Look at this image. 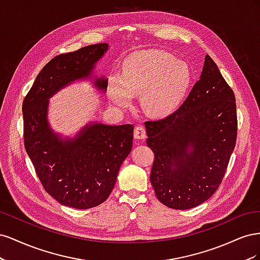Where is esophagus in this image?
<instances>
[{
	"label": "esophagus",
	"mask_w": 260,
	"mask_h": 260,
	"mask_svg": "<svg viewBox=\"0 0 260 260\" xmlns=\"http://www.w3.org/2000/svg\"><path fill=\"white\" fill-rule=\"evenodd\" d=\"M146 137V130L143 125H137L135 129V138L142 140Z\"/></svg>",
	"instance_id": "34e87169"
}]
</instances>
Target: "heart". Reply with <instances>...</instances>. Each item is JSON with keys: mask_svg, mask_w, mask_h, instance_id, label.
Segmentation results:
<instances>
[{"mask_svg": "<svg viewBox=\"0 0 260 260\" xmlns=\"http://www.w3.org/2000/svg\"><path fill=\"white\" fill-rule=\"evenodd\" d=\"M192 70L184 60L161 50L139 51L122 61L120 75L108 79L107 92L118 107H127L141 94V106L149 115H166L185 98Z\"/></svg>", "mask_w": 260, "mask_h": 260, "instance_id": "b5f03b06", "label": "heart"}]
</instances>
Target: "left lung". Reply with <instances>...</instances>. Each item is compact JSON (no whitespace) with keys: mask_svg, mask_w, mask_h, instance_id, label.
I'll return each mask as SVG.
<instances>
[{"mask_svg":"<svg viewBox=\"0 0 260 260\" xmlns=\"http://www.w3.org/2000/svg\"><path fill=\"white\" fill-rule=\"evenodd\" d=\"M145 128L157 199L172 209L206 202L221 183L238 135L234 93L210 56L184 103Z\"/></svg>","mask_w":260,"mask_h":260,"instance_id":"1","label":"left lung"}]
</instances>
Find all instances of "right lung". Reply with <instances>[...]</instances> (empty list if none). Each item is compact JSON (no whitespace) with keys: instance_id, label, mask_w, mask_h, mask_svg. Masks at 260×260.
Returning a JSON list of instances; mask_svg holds the SVG:
<instances>
[{"instance_id":"obj_1","label":"right lung","mask_w":260,"mask_h":260,"mask_svg":"<svg viewBox=\"0 0 260 260\" xmlns=\"http://www.w3.org/2000/svg\"><path fill=\"white\" fill-rule=\"evenodd\" d=\"M108 50L107 43L60 54L46 64L22 103L25 148L44 190L61 205L95 207L112 193L118 171L132 148L133 125L85 124L75 138L62 139L49 124V100L76 80L88 79ZM108 80L95 78L102 92Z\"/></svg>"}]
</instances>
